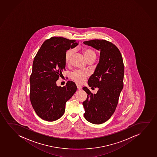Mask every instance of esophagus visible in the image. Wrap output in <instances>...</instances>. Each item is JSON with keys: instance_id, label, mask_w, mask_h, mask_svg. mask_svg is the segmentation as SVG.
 Wrapping results in <instances>:
<instances>
[{"instance_id": "1", "label": "esophagus", "mask_w": 157, "mask_h": 157, "mask_svg": "<svg viewBox=\"0 0 157 157\" xmlns=\"http://www.w3.org/2000/svg\"><path fill=\"white\" fill-rule=\"evenodd\" d=\"M76 86H77V88H78V90H81V86H79V85H78V84H77V85H76Z\"/></svg>"}]
</instances>
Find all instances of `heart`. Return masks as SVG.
<instances>
[{
    "instance_id": "1",
    "label": "heart",
    "mask_w": 157,
    "mask_h": 157,
    "mask_svg": "<svg viewBox=\"0 0 157 157\" xmlns=\"http://www.w3.org/2000/svg\"><path fill=\"white\" fill-rule=\"evenodd\" d=\"M84 56L86 58V61L90 59H94L96 58V54L94 51L90 48H84L83 50ZM74 53V50L69 49L67 51L65 54V61L67 63L70 62L71 56ZM89 74L86 71H75L71 74V78L75 81L79 83H82L86 80Z\"/></svg>"
}]
</instances>
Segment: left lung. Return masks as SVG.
<instances>
[{
	"label": "left lung",
	"instance_id": "8db88e82",
	"mask_svg": "<svg viewBox=\"0 0 157 157\" xmlns=\"http://www.w3.org/2000/svg\"><path fill=\"white\" fill-rule=\"evenodd\" d=\"M83 43L100 51L98 63L88 82L89 86L98 88V91L92 94L86 87L83 88L88 94L83 102L84 116L91 123L101 124L111 117L117 106L123 86V59L117 47L106 40H91Z\"/></svg>",
	"mask_w": 157,
	"mask_h": 157
}]
</instances>
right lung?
<instances>
[{
  "label": "right lung",
  "instance_id": "right-lung-1",
  "mask_svg": "<svg viewBox=\"0 0 157 157\" xmlns=\"http://www.w3.org/2000/svg\"><path fill=\"white\" fill-rule=\"evenodd\" d=\"M76 40L53 37L42 44L34 58L30 78V99L36 113L48 121L58 119L64 114L66 103L77 87L68 81L65 86H56V81L66 67L65 54L78 44Z\"/></svg>",
  "mask_w": 157,
  "mask_h": 157
}]
</instances>
